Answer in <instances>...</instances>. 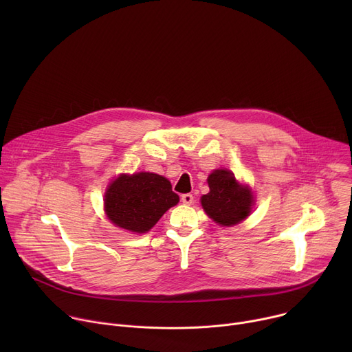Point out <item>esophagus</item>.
I'll list each match as a JSON object with an SVG mask.
<instances>
[{
  "label": "esophagus",
  "mask_w": 352,
  "mask_h": 352,
  "mask_svg": "<svg viewBox=\"0 0 352 352\" xmlns=\"http://www.w3.org/2000/svg\"><path fill=\"white\" fill-rule=\"evenodd\" d=\"M181 200H182V204H184V205L190 206V205L193 204V196H192L190 193H184V195L181 196Z\"/></svg>",
  "instance_id": "34e87169"
}]
</instances>
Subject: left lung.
Returning <instances> with one entry per match:
<instances>
[{"label": "left lung", "instance_id": "1", "mask_svg": "<svg viewBox=\"0 0 352 352\" xmlns=\"http://www.w3.org/2000/svg\"><path fill=\"white\" fill-rule=\"evenodd\" d=\"M210 192L200 197L206 214L223 227L243 221L255 205L254 193L248 185L239 184L228 170H214L208 177Z\"/></svg>", "mask_w": 352, "mask_h": 352}]
</instances>
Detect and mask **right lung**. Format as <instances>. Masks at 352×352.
Wrapping results in <instances>:
<instances>
[{
	"label": "right lung",
	"instance_id": "right-lung-1",
	"mask_svg": "<svg viewBox=\"0 0 352 352\" xmlns=\"http://www.w3.org/2000/svg\"><path fill=\"white\" fill-rule=\"evenodd\" d=\"M179 202L171 182L153 173L121 174L107 188L104 210L109 220L131 232L143 234Z\"/></svg>",
	"mask_w": 352,
	"mask_h": 352
}]
</instances>
